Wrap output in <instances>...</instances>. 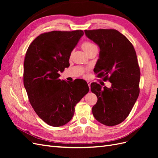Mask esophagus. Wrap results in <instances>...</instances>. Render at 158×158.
Returning a JSON list of instances; mask_svg holds the SVG:
<instances>
[{"label":"esophagus","instance_id":"1","mask_svg":"<svg viewBox=\"0 0 158 158\" xmlns=\"http://www.w3.org/2000/svg\"><path fill=\"white\" fill-rule=\"evenodd\" d=\"M87 83H88V85H89V88H90V84H91V82H89V81H87Z\"/></svg>","mask_w":158,"mask_h":158}]
</instances>
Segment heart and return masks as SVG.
<instances>
[{
  "label": "heart",
  "mask_w": 158,
  "mask_h": 158,
  "mask_svg": "<svg viewBox=\"0 0 158 158\" xmlns=\"http://www.w3.org/2000/svg\"><path fill=\"white\" fill-rule=\"evenodd\" d=\"M82 48L88 54L90 51H92L94 49L97 48V46L92 42L85 41H84L82 44Z\"/></svg>",
  "instance_id": "heart-1"
}]
</instances>
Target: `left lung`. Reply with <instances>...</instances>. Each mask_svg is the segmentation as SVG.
<instances>
[{
	"label": "left lung",
	"mask_w": 158,
	"mask_h": 158,
	"mask_svg": "<svg viewBox=\"0 0 158 158\" xmlns=\"http://www.w3.org/2000/svg\"><path fill=\"white\" fill-rule=\"evenodd\" d=\"M100 48L94 68L98 78L111 83L110 88L97 82L91 91L98 98L92 107L94 117L106 126L117 125L126 119L140 94V70L135 48L127 38L113 29L84 30Z\"/></svg>",
	"instance_id": "1"
}]
</instances>
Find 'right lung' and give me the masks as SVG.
<instances>
[{
	"label": "right lung",
	"instance_id": "add662e5",
	"mask_svg": "<svg viewBox=\"0 0 158 158\" xmlns=\"http://www.w3.org/2000/svg\"><path fill=\"white\" fill-rule=\"evenodd\" d=\"M82 30L52 31L32 41L23 63V85L31 106L47 125L60 127L68 123L74 107L89 92L85 80L66 82L59 71L69 66V59Z\"/></svg>",
	"mask_w": 158,
	"mask_h": 158
}]
</instances>
